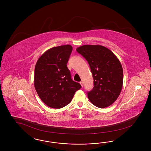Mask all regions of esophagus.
<instances>
[{"label": "esophagus", "mask_w": 151, "mask_h": 151, "mask_svg": "<svg viewBox=\"0 0 151 151\" xmlns=\"http://www.w3.org/2000/svg\"><path fill=\"white\" fill-rule=\"evenodd\" d=\"M80 83L81 84V87H83V82H82V81H81V82H80Z\"/></svg>", "instance_id": "obj_1"}]
</instances>
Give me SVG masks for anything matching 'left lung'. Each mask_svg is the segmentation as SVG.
<instances>
[{
  "label": "left lung",
  "mask_w": 151,
  "mask_h": 151,
  "mask_svg": "<svg viewBox=\"0 0 151 151\" xmlns=\"http://www.w3.org/2000/svg\"><path fill=\"white\" fill-rule=\"evenodd\" d=\"M90 65L94 86L87 92L93 105L105 108L117 99L123 85L121 64L114 54L104 46L85 45L76 49Z\"/></svg>",
  "instance_id": "left-lung-1"
}]
</instances>
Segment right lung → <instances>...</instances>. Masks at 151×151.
I'll return each mask as SVG.
<instances>
[{
  "mask_svg": "<svg viewBox=\"0 0 151 151\" xmlns=\"http://www.w3.org/2000/svg\"><path fill=\"white\" fill-rule=\"evenodd\" d=\"M73 50L70 45L52 47L37 61L34 84L41 101L53 109L68 105L81 85L73 81L67 67Z\"/></svg>",
  "mask_w": 151,
  "mask_h": 151,
  "instance_id": "obj_1",
  "label": "right lung"
}]
</instances>
